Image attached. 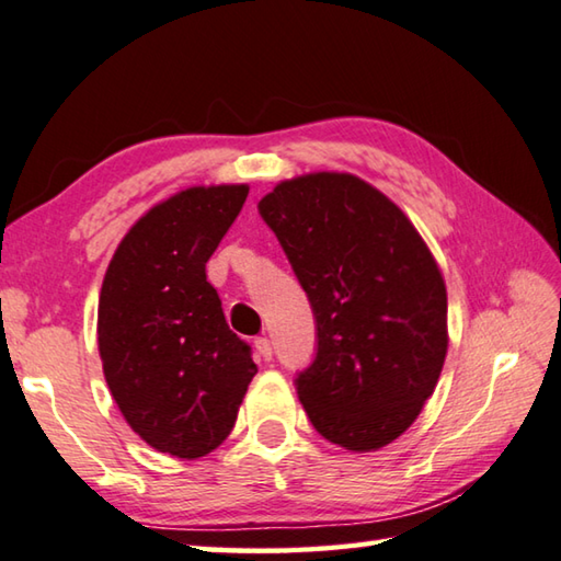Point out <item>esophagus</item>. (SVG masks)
<instances>
[{
	"label": "esophagus",
	"mask_w": 561,
	"mask_h": 561,
	"mask_svg": "<svg viewBox=\"0 0 561 561\" xmlns=\"http://www.w3.org/2000/svg\"><path fill=\"white\" fill-rule=\"evenodd\" d=\"M254 351H257V355H260L262 360H272V355H274L270 339H257V341H254Z\"/></svg>",
	"instance_id": "34e87169"
}]
</instances>
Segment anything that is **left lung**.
Instances as JSON below:
<instances>
[{"label":"left lung","mask_w":561,"mask_h":561,"mask_svg":"<svg viewBox=\"0 0 561 561\" xmlns=\"http://www.w3.org/2000/svg\"><path fill=\"white\" fill-rule=\"evenodd\" d=\"M316 319L297 394L313 430L348 451L410 430L444 368L446 287L394 203L353 174L282 181L260 201Z\"/></svg>","instance_id":"left-lung-1"}]
</instances>
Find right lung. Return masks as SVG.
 Wrapping results in <instances>:
<instances>
[{
  "label": "right lung",
  "instance_id": "right-lung-1",
  "mask_svg": "<svg viewBox=\"0 0 561 561\" xmlns=\"http://www.w3.org/2000/svg\"><path fill=\"white\" fill-rule=\"evenodd\" d=\"M248 191L193 186L157 203L122 238L100 289L98 348L122 416L157 451L188 461L228 439L257 373L206 279Z\"/></svg>",
  "mask_w": 561,
  "mask_h": 561
}]
</instances>
